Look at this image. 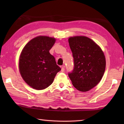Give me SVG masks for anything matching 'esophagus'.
I'll list each match as a JSON object with an SVG mask.
<instances>
[{"mask_svg": "<svg viewBox=\"0 0 124 124\" xmlns=\"http://www.w3.org/2000/svg\"><path fill=\"white\" fill-rule=\"evenodd\" d=\"M64 70H65L64 66H63L62 67V68H61V72H64Z\"/></svg>", "mask_w": 124, "mask_h": 124, "instance_id": "1", "label": "esophagus"}]
</instances>
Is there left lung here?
<instances>
[{
	"mask_svg": "<svg viewBox=\"0 0 124 124\" xmlns=\"http://www.w3.org/2000/svg\"><path fill=\"white\" fill-rule=\"evenodd\" d=\"M68 42L74 58V69L68 76L78 90L89 91L100 83L104 74L106 63L103 52L86 37H70Z\"/></svg>",
	"mask_w": 124,
	"mask_h": 124,
	"instance_id": "obj_1",
	"label": "left lung"
}]
</instances>
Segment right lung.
Instances as JSON below:
<instances>
[{
    "mask_svg": "<svg viewBox=\"0 0 124 124\" xmlns=\"http://www.w3.org/2000/svg\"><path fill=\"white\" fill-rule=\"evenodd\" d=\"M55 41L54 38L39 36L29 41L22 50L20 72L25 82L33 89L40 90L49 86L61 70L49 52Z\"/></svg>",
    "mask_w": 124,
    "mask_h": 124,
    "instance_id": "1",
    "label": "right lung"
}]
</instances>
